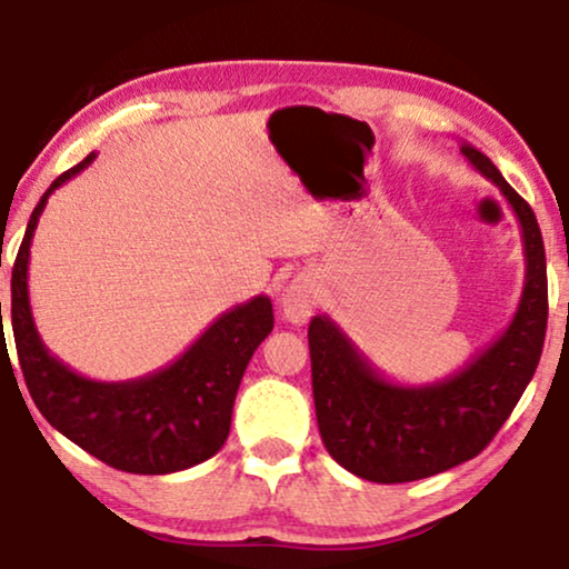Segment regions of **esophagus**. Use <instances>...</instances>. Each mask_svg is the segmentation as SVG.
Wrapping results in <instances>:
<instances>
[{
	"label": "esophagus",
	"mask_w": 569,
	"mask_h": 569,
	"mask_svg": "<svg viewBox=\"0 0 569 569\" xmlns=\"http://www.w3.org/2000/svg\"><path fill=\"white\" fill-rule=\"evenodd\" d=\"M280 315H283L286 322H293V326H305L312 315L315 307V280L309 276H297L291 278L289 283L280 289L278 297Z\"/></svg>",
	"instance_id": "obj_1"
}]
</instances>
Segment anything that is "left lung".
<instances>
[{
  "mask_svg": "<svg viewBox=\"0 0 569 569\" xmlns=\"http://www.w3.org/2000/svg\"><path fill=\"white\" fill-rule=\"evenodd\" d=\"M459 152L501 191L520 222L525 283L509 326L455 376L407 386L386 378L328 315L309 322L322 443L338 465L372 483H409L478 457L512 415L541 359L549 318L541 228L483 152L467 141Z\"/></svg>",
  "mask_w": 569,
  "mask_h": 569,
  "instance_id": "obj_1",
  "label": "left lung"
}]
</instances>
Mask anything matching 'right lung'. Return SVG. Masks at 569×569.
I'll use <instances>...</instances> for the list:
<instances>
[{
    "label": "right lung",
    "instance_id": "add662e5",
    "mask_svg": "<svg viewBox=\"0 0 569 569\" xmlns=\"http://www.w3.org/2000/svg\"><path fill=\"white\" fill-rule=\"evenodd\" d=\"M89 154L44 191L12 268V336L33 405L52 428L114 470L168 476L218 455L251 355L272 330L270 297L222 312L181 357L133 380H91L44 347L28 299V260L47 199L93 162ZM4 336V333H2Z\"/></svg>",
    "mask_w": 569,
    "mask_h": 569
}]
</instances>
